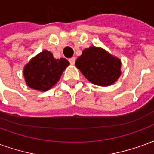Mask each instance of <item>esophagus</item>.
I'll use <instances>...</instances> for the list:
<instances>
[{"label": "esophagus", "instance_id": "34e87169", "mask_svg": "<svg viewBox=\"0 0 154 154\" xmlns=\"http://www.w3.org/2000/svg\"><path fill=\"white\" fill-rule=\"evenodd\" d=\"M68 61H69V63H70L72 65H73V64L75 63V62H76V58H75L74 57H71V58H69V60Z\"/></svg>", "mask_w": 154, "mask_h": 154}]
</instances>
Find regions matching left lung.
Returning a JSON list of instances; mask_svg holds the SVG:
<instances>
[{
	"label": "left lung",
	"instance_id": "1",
	"mask_svg": "<svg viewBox=\"0 0 154 154\" xmlns=\"http://www.w3.org/2000/svg\"><path fill=\"white\" fill-rule=\"evenodd\" d=\"M75 65L87 80L97 86H110L120 76V60L100 48H86Z\"/></svg>",
	"mask_w": 154,
	"mask_h": 154
}]
</instances>
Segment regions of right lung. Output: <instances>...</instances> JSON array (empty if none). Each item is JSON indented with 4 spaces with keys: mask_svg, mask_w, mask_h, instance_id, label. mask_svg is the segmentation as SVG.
Here are the masks:
<instances>
[{
    "mask_svg": "<svg viewBox=\"0 0 154 154\" xmlns=\"http://www.w3.org/2000/svg\"><path fill=\"white\" fill-rule=\"evenodd\" d=\"M68 65L67 59H56L50 52L44 50L32 58L24 68L25 82L35 90L46 91L57 83Z\"/></svg>",
    "mask_w": 154,
    "mask_h": 154,
    "instance_id": "right-lung-1",
    "label": "right lung"
}]
</instances>
